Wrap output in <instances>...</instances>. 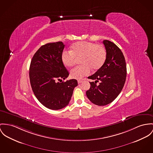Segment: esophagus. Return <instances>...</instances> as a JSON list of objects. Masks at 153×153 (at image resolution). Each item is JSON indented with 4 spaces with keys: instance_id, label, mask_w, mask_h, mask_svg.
Listing matches in <instances>:
<instances>
[{
    "instance_id": "1",
    "label": "esophagus",
    "mask_w": 153,
    "mask_h": 153,
    "mask_svg": "<svg viewBox=\"0 0 153 153\" xmlns=\"http://www.w3.org/2000/svg\"><path fill=\"white\" fill-rule=\"evenodd\" d=\"M82 80H78V83L79 84H80V83H82Z\"/></svg>"
}]
</instances>
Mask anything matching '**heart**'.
Wrapping results in <instances>:
<instances>
[{
    "mask_svg": "<svg viewBox=\"0 0 153 153\" xmlns=\"http://www.w3.org/2000/svg\"><path fill=\"white\" fill-rule=\"evenodd\" d=\"M82 65L77 66L71 71V76L74 79H81L90 74L91 69L97 71L104 64L106 59L105 47L88 41H80L73 44L71 51L65 50L61 55V59L66 67L73 66L77 58H80Z\"/></svg>",
    "mask_w": 153,
    "mask_h": 153,
    "instance_id": "1",
    "label": "heart"
}]
</instances>
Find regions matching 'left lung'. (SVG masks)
Returning <instances> with one entry per match:
<instances>
[{
    "label": "left lung",
    "mask_w": 153,
    "mask_h": 153,
    "mask_svg": "<svg viewBox=\"0 0 153 153\" xmlns=\"http://www.w3.org/2000/svg\"><path fill=\"white\" fill-rule=\"evenodd\" d=\"M106 59L103 66L88 78L95 80L86 91L89 100L97 105L112 102L121 92L126 77V65L121 50L112 42L104 40ZM99 81L98 86L96 84Z\"/></svg>",
    "instance_id": "left-lung-1"
}]
</instances>
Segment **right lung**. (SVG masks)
Segmentation results:
<instances>
[{
    "instance_id": "add662e5",
    "label": "right lung",
    "mask_w": 153,
    "mask_h": 153,
    "mask_svg": "<svg viewBox=\"0 0 153 153\" xmlns=\"http://www.w3.org/2000/svg\"><path fill=\"white\" fill-rule=\"evenodd\" d=\"M64 48L60 41L41 46L33 56L30 66V80L34 94L43 105L52 110L68 105L74 87L78 85L76 79L59 82L69 74L61 59Z\"/></svg>"
}]
</instances>
